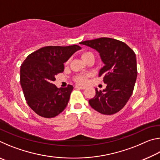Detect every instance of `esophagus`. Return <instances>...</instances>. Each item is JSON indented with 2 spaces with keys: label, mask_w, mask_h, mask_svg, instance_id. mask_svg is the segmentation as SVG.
I'll list each match as a JSON object with an SVG mask.
<instances>
[{
  "label": "esophagus",
  "mask_w": 160,
  "mask_h": 160,
  "mask_svg": "<svg viewBox=\"0 0 160 160\" xmlns=\"http://www.w3.org/2000/svg\"><path fill=\"white\" fill-rule=\"evenodd\" d=\"M75 88L81 89V90H84V89H85V87H84V86H80V85H75Z\"/></svg>",
  "instance_id": "esophagus-1"
}]
</instances>
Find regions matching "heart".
<instances>
[{
    "instance_id": "b5f03b06",
    "label": "heart",
    "mask_w": 160,
    "mask_h": 160,
    "mask_svg": "<svg viewBox=\"0 0 160 160\" xmlns=\"http://www.w3.org/2000/svg\"><path fill=\"white\" fill-rule=\"evenodd\" d=\"M91 56H93V54L90 51H84V52L81 53V58H82L83 61H85L86 58H88ZM87 79H88V75L84 74L78 75L75 77V81L80 84H85L86 82Z\"/></svg>"
}]
</instances>
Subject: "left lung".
<instances>
[{
    "label": "left lung",
    "mask_w": 160,
    "mask_h": 160,
    "mask_svg": "<svg viewBox=\"0 0 160 160\" xmlns=\"http://www.w3.org/2000/svg\"><path fill=\"white\" fill-rule=\"evenodd\" d=\"M97 51L104 66L99 70L107 84L104 90H97L89 100L92 108L106 115L117 113L126 104L133 91L138 75L136 56L134 51L125 43L112 38L81 42Z\"/></svg>",
    "instance_id": "1"
}]
</instances>
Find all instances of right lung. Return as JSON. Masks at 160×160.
Masks as SVG:
<instances>
[{
  "label": "right lung",
  "mask_w": 160,
  "mask_h": 160,
  "mask_svg": "<svg viewBox=\"0 0 160 160\" xmlns=\"http://www.w3.org/2000/svg\"><path fill=\"white\" fill-rule=\"evenodd\" d=\"M81 49L78 45L48 46L32 53L20 67V85L29 107L44 118L55 117L66 107L73 86L58 88L55 76L64 70L63 63Z\"/></svg>",
  "instance_id": "1"
}]
</instances>
